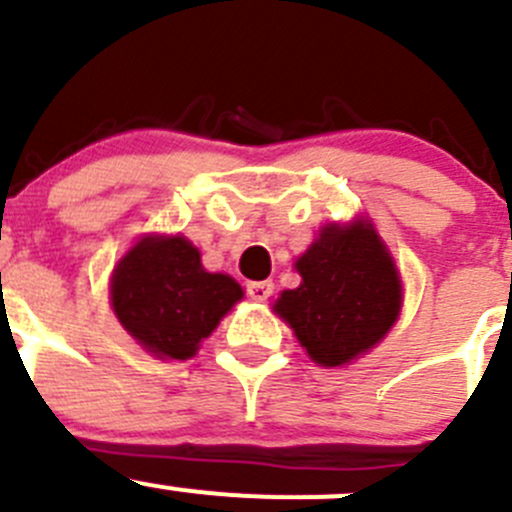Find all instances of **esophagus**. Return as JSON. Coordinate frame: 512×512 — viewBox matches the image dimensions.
Masks as SVG:
<instances>
[{
	"label": "esophagus",
	"mask_w": 512,
	"mask_h": 512,
	"mask_svg": "<svg viewBox=\"0 0 512 512\" xmlns=\"http://www.w3.org/2000/svg\"><path fill=\"white\" fill-rule=\"evenodd\" d=\"M272 292H275V285H272V282H247V294H250L255 302H265L267 297H272Z\"/></svg>",
	"instance_id": "esophagus-1"
}]
</instances>
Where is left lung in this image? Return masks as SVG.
I'll return each mask as SVG.
<instances>
[{
	"instance_id": "1",
	"label": "left lung",
	"mask_w": 512,
	"mask_h": 512,
	"mask_svg": "<svg viewBox=\"0 0 512 512\" xmlns=\"http://www.w3.org/2000/svg\"><path fill=\"white\" fill-rule=\"evenodd\" d=\"M294 267L302 285L285 289L272 309L314 364L344 366L359 359L399 319V270L369 220L327 225Z\"/></svg>"
}]
</instances>
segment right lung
I'll list each match as a JSON object with an SVG mask.
<instances>
[{
  "label": "right lung",
  "instance_id": "1",
  "mask_svg": "<svg viewBox=\"0 0 512 512\" xmlns=\"http://www.w3.org/2000/svg\"><path fill=\"white\" fill-rule=\"evenodd\" d=\"M242 294L230 275L205 270L198 247L183 235L141 237L111 275L118 322L160 359L195 356Z\"/></svg>",
  "mask_w": 512,
  "mask_h": 512
}]
</instances>
